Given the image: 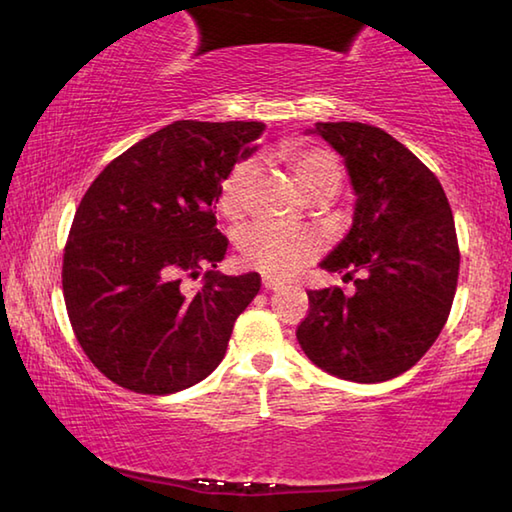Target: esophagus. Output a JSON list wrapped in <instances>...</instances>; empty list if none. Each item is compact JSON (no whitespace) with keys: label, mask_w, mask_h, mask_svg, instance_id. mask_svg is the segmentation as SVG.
Returning <instances> with one entry per match:
<instances>
[{"label":"esophagus","mask_w":512,"mask_h":512,"mask_svg":"<svg viewBox=\"0 0 512 512\" xmlns=\"http://www.w3.org/2000/svg\"><path fill=\"white\" fill-rule=\"evenodd\" d=\"M263 288L272 290V292H279V290L285 288V283H281L279 279H272V276H263Z\"/></svg>","instance_id":"34e87169"}]
</instances>
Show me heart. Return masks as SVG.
Here are the masks:
<instances>
[{
  "label": "heart",
  "instance_id": "b5f03b06",
  "mask_svg": "<svg viewBox=\"0 0 512 512\" xmlns=\"http://www.w3.org/2000/svg\"><path fill=\"white\" fill-rule=\"evenodd\" d=\"M294 177L310 200L333 197L342 186V164L335 152L326 148H294L290 155ZM258 179L254 159L240 161L220 186V209L231 220H238L251 209ZM242 261L267 276H290L306 267L319 254L315 233L288 224L261 222L242 231L238 240Z\"/></svg>",
  "mask_w": 512,
  "mask_h": 512
}]
</instances>
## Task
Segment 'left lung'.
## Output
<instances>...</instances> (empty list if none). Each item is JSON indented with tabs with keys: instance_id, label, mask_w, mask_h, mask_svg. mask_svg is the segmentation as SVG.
I'll list each match as a JSON object with an SVG mask.
<instances>
[{
	"instance_id": "8db88e82",
	"label": "left lung",
	"mask_w": 512,
	"mask_h": 512,
	"mask_svg": "<svg viewBox=\"0 0 512 512\" xmlns=\"http://www.w3.org/2000/svg\"><path fill=\"white\" fill-rule=\"evenodd\" d=\"M355 191L353 227L321 270L355 281L310 290L297 339L312 364L351 382H384L409 371L441 335L459 279L450 202L414 152L366 123H315Z\"/></svg>"
}]
</instances>
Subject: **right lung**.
<instances>
[{"label": "right lung", "mask_w": 512, "mask_h": 512, "mask_svg": "<svg viewBox=\"0 0 512 512\" xmlns=\"http://www.w3.org/2000/svg\"><path fill=\"white\" fill-rule=\"evenodd\" d=\"M263 130L258 121H175L87 188L65 245L62 292L78 344L107 380L166 396L222 362L261 276L218 272L229 240L213 209ZM202 271L201 288L191 289Z\"/></svg>", "instance_id": "right-lung-1"}]
</instances>
